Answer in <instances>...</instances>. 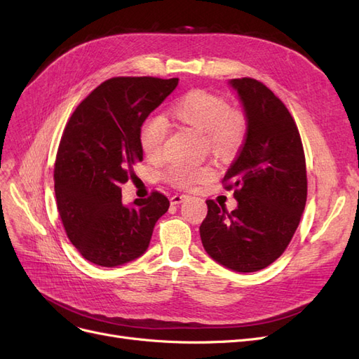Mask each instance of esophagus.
<instances>
[{"instance_id": "esophagus-1", "label": "esophagus", "mask_w": 359, "mask_h": 359, "mask_svg": "<svg viewBox=\"0 0 359 359\" xmlns=\"http://www.w3.org/2000/svg\"><path fill=\"white\" fill-rule=\"evenodd\" d=\"M186 198H187L186 194H173L170 198V205H180Z\"/></svg>"}]
</instances>
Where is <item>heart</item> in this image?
<instances>
[{
	"label": "heart",
	"mask_w": 359,
	"mask_h": 359,
	"mask_svg": "<svg viewBox=\"0 0 359 359\" xmlns=\"http://www.w3.org/2000/svg\"><path fill=\"white\" fill-rule=\"evenodd\" d=\"M169 116L177 123L202 133L203 142L212 154L231 158L241 149L247 135V118L241 111L231 109L223 97L206 90H190L173 102ZM168 127L160 116H148L139 127V145L145 157L158 158ZM214 169L208 165L172 166L165 178L175 187L190 189L208 181Z\"/></svg>",
	"instance_id": "heart-1"
}]
</instances>
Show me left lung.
Wrapping results in <instances>:
<instances>
[{
	"label": "left lung",
	"mask_w": 359,
	"mask_h": 359,
	"mask_svg": "<svg viewBox=\"0 0 359 359\" xmlns=\"http://www.w3.org/2000/svg\"><path fill=\"white\" fill-rule=\"evenodd\" d=\"M247 118L240 154L223 178L238 206L206 201L199 232L205 252L236 273H255L278 259L299 224L307 201L306 156L287 107L252 78L231 79Z\"/></svg>",
	"instance_id": "obj_1"
}]
</instances>
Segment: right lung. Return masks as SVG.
<instances>
[{"label": "right lung", "instance_id": "add662e5", "mask_svg": "<svg viewBox=\"0 0 359 359\" xmlns=\"http://www.w3.org/2000/svg\"><path fill=\"white\" fill-rule=\"evenodd\" d=\"M177 85L178 78L107 79L64 128L53 170L58 212L72 244L95 265L114 268L142 256L169 208L158 191L126 206L121 186L144 158L140 124Z\"/></svg>", "mask_w": 359, "mask_h": 359}]
</instances>
